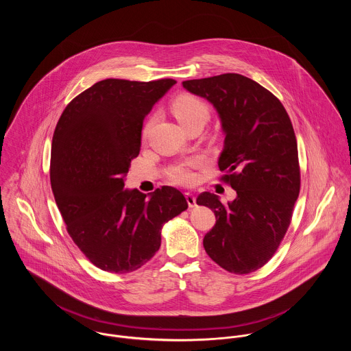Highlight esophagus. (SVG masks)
<instances>
[{"mask_svg":"<svg viewBox=\"0 0 351 351\" xmlns=\"http://www.w3.org/2000/svg\"><path fill=\"white\" fill-rule=\"evenodd\" d=\"M185 197H186V201H188V204H189V206L191 208H193V206H196V196L195 195H192V193H185Z\"/></svg>","mask_w":351,"mask_h":351,"instance_id":"obj_1","label":"esophagus"}]
</instances>
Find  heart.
<instances>
[{
	"instance_id": "heart-1",
	"label": "heart",
	"mask_w": 351,
	"mask_h": 351,
	"mask_svg": "<svg viewBox=\"0 0 351 351\" xmlns=\"http://www.w3.org/2000/svg\"><path fill=\"white\" fill-rule=\"evenodd\" d=\"M173 112L177 117V120L184 127H186L197 120L206 121V119L209 116V106L196 96L181 95L173 102ZM150 125L151 120L145 127V131H143L145 136L149 134ZM202 163H204L202 156L186 158V159L176 163L174 166H171L167 171V176H169L170 181H173L174 184L192 185L196 182V178H197L195 170L197 167H200Z\"/></svg>"
}]
</instances>
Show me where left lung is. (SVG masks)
Here are the masks:
<instances>
[{
	"mask_svg": "<svg viewBox=\"0 0 351 351\" xmlns=\"http://www.w3.org/2000/svg\"><path fill=\"white\" fill-rule=\"evenodd\" d=\"M182 86L217 110L226 134L219 158V169L226 173L221 181L237 191L228 204L209 192L197 197L216 216L204 249L227 271L249 274L278 249L300 193L292 121L281 101L241 74L184 81Z\"/></svg>",
	"mask_w": 351,
	"mask_h": 351,
	"instance_id": "8db88e82",
	"label": "left lung"
}]
</instances>
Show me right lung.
<instances>
[{
    "mask_svg": "<svg viewBox=\"0 0 351 351\" xmlns=\"http://www.w3.org/2000/svg\"><path fill=\"white\" fill-rule=\"evenodd\" d=\"M176 82L104 80L70 101L56 124L52 193L69 235L101 270L142 267L159 250L163 224L188 208L171 186L150 195L124 189L143 120Z\"/></svg>",
    "mask_w": 351,
    "mask_h": 351,
    "instance_id": "obj_1",
    "label": "right lung"
}]
</instances>
